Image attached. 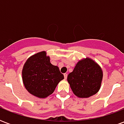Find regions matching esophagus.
<instances>
[{"label": "esophagus", "instance_id": "1", "mask_svg": "<svg viewBox=\"0 0 124 124\" xmlns=\"http://www.w3.org/2000/svg\"><path fill=\"white\" fill-rule=\"evenodd\" d=\"M67 76H68V74H66V73H64V76L65 80H66V78H67Z\"/></svg>", "mask_w": 124, "mask_h": 124}]
</instances>
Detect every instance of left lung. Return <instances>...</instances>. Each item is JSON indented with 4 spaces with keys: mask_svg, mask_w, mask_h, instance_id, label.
<instances>
[{
    "mask_svg": "<svg viewBox=\"0 0 124 124\" xmlns=\"http://www.w3.org/2000/svg\"><path fill=\"white\" fill-rule=\"evenodd\" d=\"M103 72L97 63L86 58L77 63L68 75V82L76 96L89 98L96 94L101 86Z\"/></svg>",
    "mask_w": 124,
    "mask_h": 124,
    "instance_id": "left-lung-1",
    "label": "left lung"
}]
</instances>
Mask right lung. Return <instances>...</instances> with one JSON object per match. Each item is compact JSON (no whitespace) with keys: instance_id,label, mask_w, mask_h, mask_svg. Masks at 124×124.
Listing matches in <instances>:
<instances>
[{"instance_id":"add662e5","label":"right lung","mask_w":124,"mask_h":124,"mask_svg":"<svg viewBox=\"0 0 124 124\" xmlns=\"http://www.w3.org/2000/svg\"><path fill=\"white\" fill-rule=\"evenodd\" d=\"M23 80L29 93L38 98H46L54 92L64 75L59 68L52 65L46 52H41L30 57L24 65Z\"/></svg>"}]
</instances>
